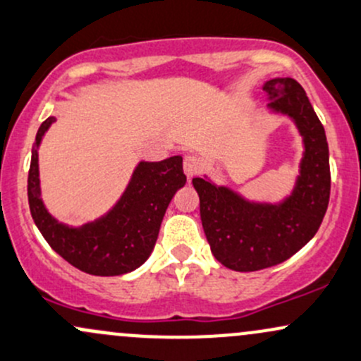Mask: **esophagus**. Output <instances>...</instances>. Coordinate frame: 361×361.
<instances>
[{
  "instance_id": "esophagus-1",
  "label": "esophagus",
  "mask_w": 361,
  "mask_h": 361,
  "mask_svg": "<svg viewBox=\"0 0 361 361\" xmlns=\"http://www.w3.org/2000/svg\"><path fill=\"white\" fill-rule=\"evenodd\" d=\"M201 169H203V164H201L200 158L195 157V154H188L184 158V173L188 176V179L197 176L201 172Z\"/></svg>"
}]
</instances>
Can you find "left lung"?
<instances>
[{"mask_svg": "<svg viewBox=\"0 0 361 361\" xmlns=\"http://www.w3.org/2000/svg\"><path fill=\"white\" fill-rule=\"evenodd\" d=\"M270 108L294 118L305 139L301 176L293 196L279 207L251 204L243 197L192 179L200 196V215L213 257L238 272H255L279 265L300 251L319 231L331 196V166L325 130L305 89L294 79L265 84Z\"/></svg>", "mask_w": 361, "mask_h": 361, "instance_id": "1", "label": "left lung"}]
</instances>
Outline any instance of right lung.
<instances>
[{
    "label": "right lung",
    "mask_w": 361,
    "mask_h": 361,
    "mask_svg": "<svg viewBox=\"0 0 361 361\" xmlns=\"http://www.w3.org/2000/svg\"><path fill=\"white\" fill-rule=\"evenodd\" d=\"M53 117L41 123L36 146ZM185 184L182 157L164 161H142L135 169L129 188L103 219L72 228L58 224L39 197L37 151H32L27 179V196L34 222L49 246L71 265L91 275H122L141 267L149 258L158 239L170 200Z\"/></svg>",
    "instance_id": "right-lung-1"
}]
</instances>
